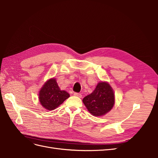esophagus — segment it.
<instances>
[{
    "label": "esophagus",
    "mask_w": 158,
    "mask_h": 158,
    "mask_svg": "<svg viewBox=\"0 0 158 158\" xmlns=\"http://www.w3.org/2000/svg\"><path fill=\"white\" fill-rule=\"evenodd\" d=\"M74 96L78 97V98H82V94H79V93L74 92Z\"/></svg>",
    "instance_id": "obj_1"
}]
</instances>
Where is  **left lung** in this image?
<instances>
[{
  "mask_svg": "<svg viewBox=\"0 0 158 158\" xmlns=\"http://www.w3.org/2000/svg\"><path fill=\"white\" fill-rule=\"evenodd\" d=\"M82 102L94 116L104 115L111 111L114 104L113 89L107 82H100L94 92L85 96Z\"/></svg>",
  "mask_w": 158,
  "mask_h": 158,
  "instance_id": "8db88e82",
  "label": "left lung"
}]
</instances>
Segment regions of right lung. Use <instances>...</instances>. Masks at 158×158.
<instances>
[{
    "label": "right lung",
    "instance_id": "right-lung-1",
    "mask_svg": "<svg viewBox=\"0 0 158 158\" xmlns=\"http://www.w3.org/2000/svg\"><path fill=\"white\" fill-rule=\"evenodd\" d=\"M70 97V94L64 90H61L55 78L48 80L41 88L39 100L45 109L51 111L58 107Z\"/></svg>",
    "mask_w": 158,
    "mask_h": 158
}]
</instances>
